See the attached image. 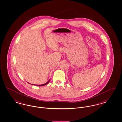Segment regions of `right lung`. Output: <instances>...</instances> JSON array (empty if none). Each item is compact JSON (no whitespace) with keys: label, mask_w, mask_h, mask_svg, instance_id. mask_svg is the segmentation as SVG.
Wrapping results in <instances>:
<instances>
[{"label":"right lung","mask_w":122,"mask_h":122,"mask_svg":"<svg viewBox=\"0 0 122 122\" xmlns=\"http://www.w3.org/2000/svg\"><path fill=\"white\" fill-rule=\"evenodd\" d=\"M50 81V80L49 81H47V82H46V83H45V84H43V85H35V86H45V85H46ZM30 84V83H29ZM32 85V84H31Z\"/></svg>","instance_id":"1"}]
</instances>
